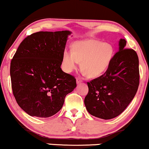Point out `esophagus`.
Wrapping results in <instances>:
<instances>
[{
	"mask_svg": "<svg viewBox=\"0 0 149 149\" xmlns=\"http://www.w3.org/2000/svg\"><path fill=\"white\" fill-rule=\"evenodd\" d=\"M82 82V80L81 78H76V82L77 84H79V83H81V82Z\"/></svg>",
	"mask_w": 149,
	"mask_h": 149,
	"instance_id": "esophagus-1",
	"label": "esophagus"
}]
</instances>
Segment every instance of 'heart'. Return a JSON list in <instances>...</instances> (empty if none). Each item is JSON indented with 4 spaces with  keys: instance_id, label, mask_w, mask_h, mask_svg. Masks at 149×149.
Returning <instances> with one entry per match:
<instances>
[{
    "instance_id": "heart-1",
    "label": "heart",
    "mask_w": 149,
    "mask_h": 149,
    "mask_svg": "<svg viewBox=\"0 0 149 149\" xmlns=\"http://www.w3.org/2000/svg\"><path fill=\"white\" fill-rule=\"evenodd\" d=\"M113 56V48L109 43L95 39L76 41L72 51L65 50L62 64L64 70L70 73L77 69L81 62V69L88 78L102 74L110 65Z\"/></svg>"
}]
</instances>
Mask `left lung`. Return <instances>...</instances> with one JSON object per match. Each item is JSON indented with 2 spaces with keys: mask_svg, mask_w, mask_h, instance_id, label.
<instances>
[{
  "mask_svg": "<svg viewBox=\"0 0 149 149\" xmlns=\"http://www.w3.org/2000/svg\"><path fill=\"white\" fill-rule=\"evenodd\" d=\"M127 41L120 39L119 51L115 54L104 74L87 82L88 92L84 98L86 110L104 120L121 114L135 97L140 84L139 59Z\"/></svg>",
  "mask_w": 149,
  "mask_h": 149,
  "instance_id": "obj_1",
  "label": "left lung"
}]
</instances>
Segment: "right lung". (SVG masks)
<instances>
[{"mask_svg":"<svg viewBox=\"0 0 149 149\" xmlns=\"http://www.w3.org/2000/svg\"><path fill=\"white\" fill-rule=\"evenodd\" d=\"M69 31H39L20 43L10 65L15 99L31 116L49 118L61 110L76 78L62 70Z\"/></svg>","mask_w":149,"mask_h":149,"instance_id":"right-lung-1","label":"right lung"}]
</instances>
